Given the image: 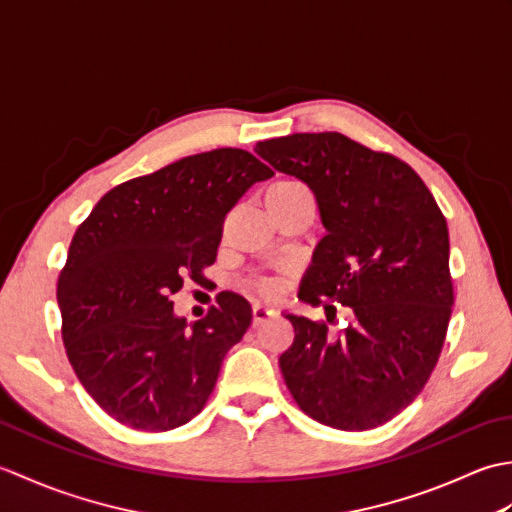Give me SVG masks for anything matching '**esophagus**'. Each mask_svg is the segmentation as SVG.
<instances>
[{
	"label": "esophagus",
	"instance_id": "1",
	"mask_svg": "<svg viewBox=\"0 0 512 512\" xmlns=\"http://www.w3.org/2000/svg\"><path fill=\"white\" fill-rule=\"evenodd\" d=\"M273 317H275V310L270 306H262V303L253 306V328H257L259 323H264L266 319H273Z\"/></svg>",
	"mask_w": 512,
	"mask_h": 512
}]
</instances>
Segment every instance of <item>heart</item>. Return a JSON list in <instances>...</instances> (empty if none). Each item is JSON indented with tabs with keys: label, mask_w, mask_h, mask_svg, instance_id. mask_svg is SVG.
<instances>
[{
	"label": "heart",
	"mask_w": 512,
	"mask_h": 512,
	"mask_svg": "<svg viewBox=\"0 0 512 512\" xmlns=\"http://www.w3.org/2000/svg\"><path fill=\"white\" fill-rule=\"evenodd\" d=\"M303 191H306V189H303L299 182L279 180V182L273 184V187L268 189L266 200H288V198H295V195H299ZM257 292H262V295H275V292H277V281H273V279H259L257 281Z\"/></svg>",
	"instance_id": "b5f03b06"
}]
</instances>
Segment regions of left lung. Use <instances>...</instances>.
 I'll use <instances>...</instances> for the list:
<instances>
[{
    "mask_svg": "<svg viewBox=\"0 0 512 512\" xmlns=\"http://www.w3.org/2000/svg\"><path fill=\"white\" fill-rule=\"evenodd\" d=\"M255 151L319 204L325 235L299 299L325 306L328 321L332 303L350 308L336 334L286 314L295 341L279 367L290 394L332 429L380 427L416 400L442 352L453 306L447 220L407 162L339 132L281 136Z\"/></svg>",
    "mask_w": 512,
    "mask_h": 512,
    "instance_id": "left-lung-1",
    "label": "left lung"
}]
</instances>
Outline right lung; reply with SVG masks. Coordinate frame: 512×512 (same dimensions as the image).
Masks as SVG:
<instances>
[{
	"label": "right lung",
	"instance_id": "1",
	"mask_svg": "<svg viewBox=\"0 0 512 512\" xmlns=\"http://www.w3.org/2000/svg\"><path fill=\"white\" fill-rule=\"evenodd\" d=\"M273 176L244 149L187 156L118 184L72 237L59 284L68 361L107 416L138 431H169L198 416L226 352L253 312L235 292L187 323L173 301L184 279L215 262L226 213Z\"/></svg>",
	"mask_w": 512,
	"mask_h": 512
}]
</instances>
